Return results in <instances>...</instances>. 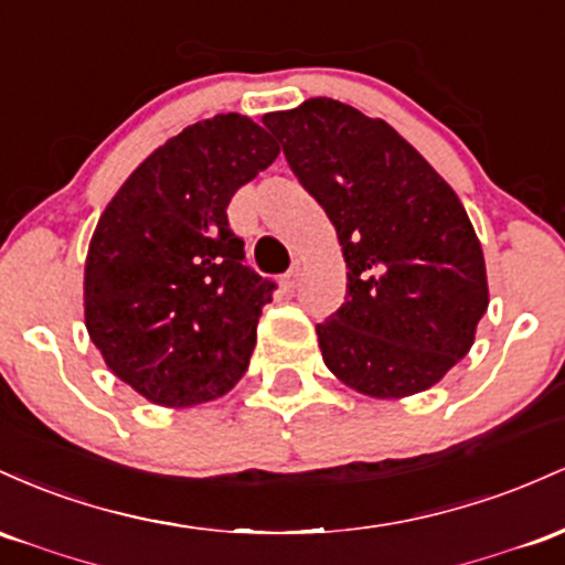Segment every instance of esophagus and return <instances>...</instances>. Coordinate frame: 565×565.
Returning <instances> with one entry per match:
<instances>
[{
	"mask_svg": "<svg viewBox=\"0 0 565 565\" xmlns=\"http://www.w3.org/2000/svg\"><path fill=\"white\" fill-rule=\"evenodd\" d=\"M301 275H303L301 264H294V266H290V269H288V275H285V280H282V285H285V288H288V290H294V288H296V285H299V282H301Z\"/></svg>",
	"mask_w": 565,
	"mask_h": 565,
	"instance_id": "1",
	"label": "esophagus"
}]
</instances>
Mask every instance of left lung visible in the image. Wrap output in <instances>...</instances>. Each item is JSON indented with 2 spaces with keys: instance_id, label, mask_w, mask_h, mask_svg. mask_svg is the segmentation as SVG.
<instances>
[{
  "instance_id": "left-lung-1",
  "label": "left lung",
  "mask_w": 565,
  "mask_h": 565,
  "mask_svg": "<svg viewBox=\"0 0 565 565\" xmlns=\"http://www.w3.org/2000/svg\"><path fill=\"white\" fill-rule=\"evenodd\" d=\"M264 125L350 269L344 303L317 326L326 365L371 397L429 390L470 352L488 309L465 205L401 132L341 100L309 98Z\"/></svg>"
}]
</instances>
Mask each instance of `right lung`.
Instances as JSON below:
<instances>
[{
  "instance_id": "1",
  "label": "right lung",
  "mask_w": 565,
  "mask_h": 565,
  "mask_svg": "<svg viewBox=\"0 0 565 565\" xmlns=\"http://www.w3.org/2000/svg\"><path fill=\"white\" fill-rule=\"evenodd\" d=\"M280 146L243 114L189 125L132 170L85 264V326L114 376L168 408L215 401L248 371L275 282L245 266L226 207Z\"/></svg>"
}]
</instances>
